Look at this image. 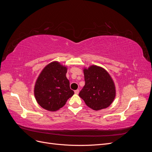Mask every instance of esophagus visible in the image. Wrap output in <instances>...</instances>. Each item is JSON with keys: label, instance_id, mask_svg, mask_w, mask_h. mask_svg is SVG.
I'll use <instances>...</instances> for the list:
<instances>
[{"label": "esophagus", "instance_id": "34e87169", "mask_svg": "<svg viewBox=\"0 0 152 152\" xmlns=\"http://www.w3.org/2000/svg\"><path fill=\"white\" fill-rule=\"evenodd\" d=\"M74 92H75V94H78L79 93V89H77V90H75Z\"/></svg>", "mask_w": 152, "mask_h": 152}]
</instances>
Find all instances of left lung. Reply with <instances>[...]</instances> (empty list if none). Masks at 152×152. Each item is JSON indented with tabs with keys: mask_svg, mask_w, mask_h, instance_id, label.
Returning a JSON list of instances; mask_svg holds the SVG:
<instances>
[{
	"mask_svg": "<svg viewBox=\"0 0 152 152\" xmlns=\"http://www.w3.org/2000/svg\"><path fill=\"white\" fill-rule=\"evenodd\" d=\"M85 86L79 96L87 107L96 111L108 107L116 96L115 86L108 72L102 67L84 68Z\"/></svg>",
	"mask_w": 152,
	"mask_h": 152,
	"instance_id": "obj_1",
	"label": "left lung"
}]
</instances>
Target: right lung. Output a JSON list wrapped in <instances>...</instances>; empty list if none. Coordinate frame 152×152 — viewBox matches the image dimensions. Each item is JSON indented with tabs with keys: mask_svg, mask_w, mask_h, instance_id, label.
<instances>
[{
	"mask_svg": "<svg viewBox=\"0 0 152 152\" xmlns=\"http://www.w3.org/2000/svg\"><path fill=\"white\" fill-rule=\"evenodd\" d=\"M67 68L58 61H53L40 72L34 87L37 102L44 109L57 111L74 94L66 77Z\"/></svg>",
	"mask_w": 152,
	"mask_h": 152,
	"instance_id": "obj_1",
	"label": "right lung"
}]
</instances>
